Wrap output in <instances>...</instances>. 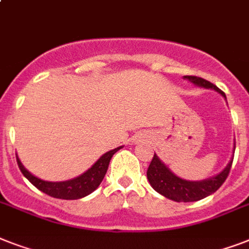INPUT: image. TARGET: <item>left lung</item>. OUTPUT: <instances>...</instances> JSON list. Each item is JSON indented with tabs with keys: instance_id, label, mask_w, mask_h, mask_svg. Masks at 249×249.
Returning a JSON list of instances; mask_svg holds the SVG:
<instances>
[{
	"instance_id": "1",
	"label": "left lung",
	"mask_w": 249,
	"mask_h": 249,
	"mask_svg": "<svg viewBox=\"0 0 249 249\" xmlns=\"http://www.w3.org/2000/svg\"><path fill=\"white\" fill-rule=\"evenodd\" d=\"M183 79L189 80L190 83H193L194 85L199 86V88L216 90L217 93L221 94L226 99L224 91H221L216 85H213L212 83H209L207 80L196 77V76H183ZM232 151H235V142H234ZM232 159L234 158H231L228 165L216 176L207 178V179H201V181H189V179H183V178L176 176L155 154L147 169V179L152 189L158 191L160 195L170 199V200L178 201V203L179 201H183V203L197 201L212 195L213 193H216L217 190L220 189L221 185L228 178L230 168H231Z\"/></svg>"
}]
</instances>
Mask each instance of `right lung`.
<instances>
[{
    "label": "right lung",
    "instance_id": "add662e5",
    "mask_svg": "<svg viewBox=\"0 0 249 249\" xmlns=\"http://www.w3.org/2000/svg\"><path fill=\"white\" fill-rule=\"evenodd\" d=\"M120 148H123V146L113 148L111 151L103 154L86 172H84L83 174H80L79 177L72 178V179H68V181H44V179L33 176L29 170L25 169L24 165L21 164L20 159L18 156L17 161L23 176L33 186H36L40 191L48 194V195H50L53 197H56V199L75 200V199H81V197L89 195V194H91L93 191H95L98 189V186L101 185V182L103 181V178H105L106 173H107L111 158Z\"/></svg>",
    "mask_w": 249,
    "mask_h": 249
}]
</instances>
